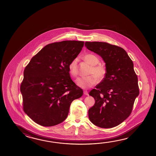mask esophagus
Segmentation results:
<instances>
[{
    "label": "esophagus",
    "instance_id": "esophagus-1",
    "mask_svg": "<svg viewBox=\"0 0 156 156\" xmlns=\"http://www.w3.org/2000/svg\"><path fill=\"white\" fill-rule=\"evenodd\" d=\"M83 94H84V95H87V96L89 95V93H88V91H87V90H84V91H83Z\"/></svg>",
    "mask_w": 156,
    "mask_h": 156
}]
</instances>
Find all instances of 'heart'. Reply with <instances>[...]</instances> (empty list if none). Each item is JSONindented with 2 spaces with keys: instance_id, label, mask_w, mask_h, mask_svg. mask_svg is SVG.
Returning <instances> with one entry per match:
<instances>
[{
  "instance_id": "1",
  "label": "heart",
  "mask_w": 156,
  "mask_h": 156,
  "mask_svg": "<svg viewBox=\"0 0 156 156\" xmlns=\"http://www.w3.org/2000/svg\"><path fill=\"white\" fill-rule=\"evenodd\" d=\"M83 59L87 62L92 65L90 69L88 76L79 77L76 80V84L83 89H88L94 86L98 82V78L99 80L103 79L106 73L105 68L99 63V58L93 54L88 53L83 57ZM69 71L71 76H77L79 73L77 67V59L74 58L69 64Z\"/></svg>"
}]
</instances>
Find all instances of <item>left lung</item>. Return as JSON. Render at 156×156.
Returning a JSON list of instances; mask_svg holds the SVG:
<instances>
[{"instance_id": "8db88e82", "label": "left lung", "mask_w": 156, "mask_h": 156, "mask_svg": "<svg viewBox=\"0 0 156 156\" xmlns=\"http://www.w3.org/2000/svg\"><path fill=\"white\" fill-rule=\"evenodd\" d=\"M85 46L101 56L106 67L104 78L89 93L95 103L88 111L89 118L100 128L117 126L129 116L139 94L133 61L125 50L115 45L86 42Z\"/></svg>"}]
</instances>
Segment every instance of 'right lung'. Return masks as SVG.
Wrapping results in <instances>:
<instances>
[{
    "mask_svg": "<svg viewBox=\"0 0 156 156\" xmlns=\"http://www.w3.org/2000/svg\"><path fill=\"white\" fill-rule=\"evenodd\" d=\"M83 44L77 41L48 44L26 67L20 92L24 111L35 123L44 126L62 123L73 100L83 95V90L71 79L68 66Z\"/></svg>",
    "mask_w": 156,
    "mask_h": 156,
    "instance_id": "1",
    "label": "right lung"
}]
</instances>
